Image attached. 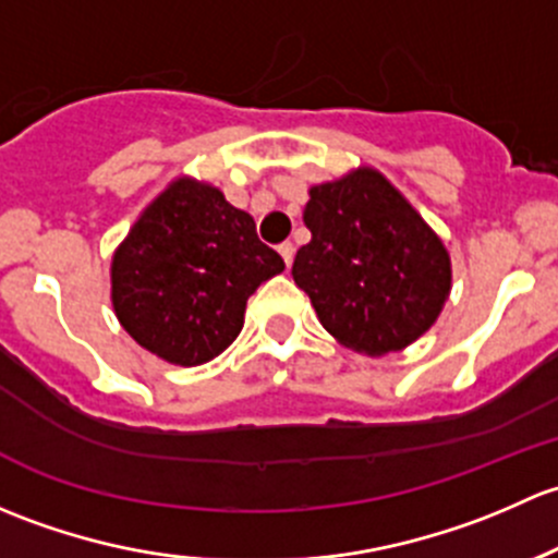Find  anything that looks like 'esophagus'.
Returning <instances> with one entry per match:
<instances>
[{"mask_svg": "<svg viewBox=\"0 0 558 558\" xmlns=\"http://www.w3.org/2000/svg\"><path fill=\"white\" fill-rule=\"evenodd\" d=\"M279 255L284 257L287 268L292 266V257H295V246H292V241H284V244H279Z\"/></svg>", "mask_w": 558, "mask_h": 558, "instance_id": "34e87169", "label": "esophagus"}]
</instances>
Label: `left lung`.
<instances>
[{
  "label": "left lung",
  "mask_w": 558,
  "mask_h": 558,
  "mask_svg": "<svg viewBox=\"0 0 558 558\" xmlns=\"http://www.w3.org/2000/svg\"><path fill=\"white\" fill-rule=\"evenodd\" d=\"M312 241L292 279L330 336L371 357L400 352L433 327L451 290L449 252L378 171L308 191Z\"/></svg>",
  "instance_id": "1"
}]
</instances>
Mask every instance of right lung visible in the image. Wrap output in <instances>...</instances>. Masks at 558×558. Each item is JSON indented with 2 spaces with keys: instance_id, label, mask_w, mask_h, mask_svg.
Returning <instances> with one entry per match:
<instances>
[{
  "instance_id": "obj_1",
  "label": "right lung",
  "mask_w": 558,
  "mask_h": 558,
  "mask_svg": "<svg viewBox=\"0 0 558 558\" xmlns=\"http://www.w3.org/2000/svg\"><path fill=\"white\" fill-rule=\"evenodd\" d=\"M284 271L255 220L217 187L180 180L147 206L112 257L120 325L166 363L201 365L244 325L246 298Z\"/></svg>"
}]
</instances>
